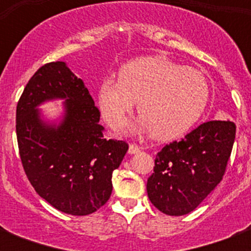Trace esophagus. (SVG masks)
Instances as JSON below:
<instances>
[{
	"label": "esophagus",
	"instance_id": "esophagus-1",
	"mask_svg": "<svg viewBox=\"0 0 251 251\" xmlns=\"http://www.w3.org/2000/svg\"><path fill=\"white\" fill-rule=\"evenodd\" d=\"M141 147L138 145H134V143H130L129 145V153L130 155H134V153H138L141 151Z\"/></svg>",
	"mask_w": 251,
	"mask_h": 251
}]
</instances>
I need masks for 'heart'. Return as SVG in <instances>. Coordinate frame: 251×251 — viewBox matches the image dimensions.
Returning a JSON list of instances; mask_svg holds the SVG:
<instances>
[{"label":"heart","instance_id":"heart-1","mask_svg":"<svg viewBox=\"0 0 251 251\" xmlns=\"http://www.w3.org/2000/svg\"><path fill=\"white\" fill-rule=\"evenodd\" d=\"M210 88L202 73L164 56L135 58L120 69L118 80L105 78L98 91L104 121L118 127L138 101L141 117L129 133H152L160 142L182 137L206 109Z\"/></svg>","mask_w":251,"mask_h":251}]
</instances>
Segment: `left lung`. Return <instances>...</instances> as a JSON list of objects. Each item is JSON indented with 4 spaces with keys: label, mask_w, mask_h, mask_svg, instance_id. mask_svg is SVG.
<instances>
[{
    "label": "left lung",
    "mask_w": 251,
    "mask_h": 251,
    "mask_svg": "<svg viewBox=\"0 0 251 251\" xmlns=\"http://www.w3.org/2000/svg\"><path fill=\"white\" fill-rule=\"evenodd\" d=\"M234 137V122L208 121L164 146L147 179L151 203L171 216L194 211L222 181Z\"/></svg>",
    "instance_id": "8db88e82"
}]
</instances>
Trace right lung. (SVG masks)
<instances>
[{"label": "right lung", "mask_w": 251, "mask_h": 251, "mask_svg": "<svg viewBox=\"0 0 251 251\" xmlns=\"http://www.w3.org/2000/svg\"><path fill=\"white\" fill-rule=\"evenodd\" d=\"M65 100L58 123L47 122L41 103ZM100 112L83 80L57 61L41 66L17 105V139L29 182L61 212L90 215L112 194V175L129 150L124 141L102 137Z\"/></svg>", "instance_id": "1"}]
</instances>
